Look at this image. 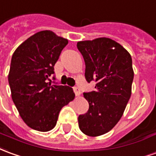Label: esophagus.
I'll return each instance as SVG.
<instances>
[{"mask_svg": "<svg viewBox=\"0 0 156 156\" xmlns=\"http://www.w3.org/2000/svg\"><path fill=\"white\" fill-rule=\"evenodd\" d=\"M73 91H74V93H75V94H76V96H78V95L80 94V89H78L77 86L73 87Z\"/></svg>", "mask_w": 156, "mask_h": 156, "instance_id": "obj_1", "label": "esophagus"}]
</instances>
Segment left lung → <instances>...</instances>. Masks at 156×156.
Listing matches in <instances>:
<instances>
[{"instance_id":"8db88e82","label":"left lung","mask_w":156,"mask_h":156,"mask_svg":"<svg viewBox=\"0 0 156 156\" xmlns=\"http://www.w3.org/2000/svg\"><path fill=\"white\" fill-rule=\"evenodd\" d=\"M78 51L85 62V79L94 89L84 92L88 112L78 116L84 134L95 137L112 130L119 122L130 99L133 80L130 54L108 38L79 41Z\"/></svg>"}]
</instances>
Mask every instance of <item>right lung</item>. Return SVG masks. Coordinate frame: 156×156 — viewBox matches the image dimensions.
Wrapping results in <instances>:
<instances>
[{"instance_id":"1","label":"right lung","mask_w":156,"mask_h":156,"mask_svg":"<svg viewBox=\"0 0 156 156\" xmlns=\"http://www.w3.org/2000/svg\"><path fill=\"white\" fill-rule=\"evenodd\" d=\"M67 43L51 31H40L20 44L12 57L8 82L12 101L23 122L37 131L51 130L60 111L74 99L70 87L47 83Z\"/></svg>"}]
</instances>
